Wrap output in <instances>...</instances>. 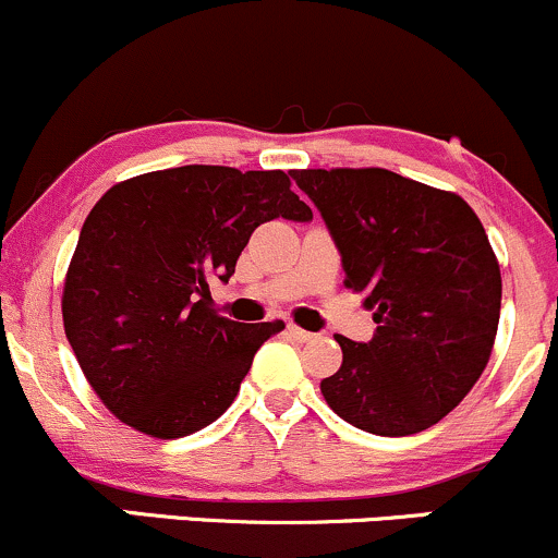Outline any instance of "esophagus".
I'll use <instances>...</instances> for the list:
<instances>
[{
  "label": "esophagus",
  "mask_w": 558,
  "mask_h": 558,
  "mask_svg": "<svg viewBox=\"0 0 558 558\" xmlns=\"http://www.w3.org/2000/svg\"><path fill=\"white\" fill-rule=\"evenodd\" d=\"M287 331H290V337H292V340H298V342H311L313 337H316V335H313V331H305V329H300L298 324H290V327H287Z\"/></svg>",
  "instance_id": "34e87169"
}]
</instances>
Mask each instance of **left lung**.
Wrapping results in <instances>:
<instances>
[{
  "label": "left lung",
  "instance_id": "8db88e82",
  "mask_svg": "<svg viewBox=\"0 0 558 558\" xmlns=\"http://www.w3.org/2000/svg\"><path fill=\"white\" fill-rule=\"evenodd\" d=\"M363 292L377 331L337 335L340 372L322 381L337 416L403 437L450 414L485 372L500 316V268L477 213L453 192L385 168L290 171Z\"/></svg>",
  "mask_w": 558,
  "mask_h": 558
}]
</instances>
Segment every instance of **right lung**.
Wrapping results in <instances>:
<instances>
[{
	"mask_svg": "<svg viewBox=\"0 0 558 558\" xmlns=\"http://www.w3.org/2000/svg\"><path fill=\"white\" fill-rule=\"evenodd\" d=\"M311 221L284 171L181 166L110 186L81 227L62 324L81 372L129 427L171 440L208 427L284 322L213 308L260 223Z\"/></svg>",
	"mask_w": 558,
	"mask_h": 558,
	"instance_id": "add662e5",
	"label": "right lung"
}]
</instances>
